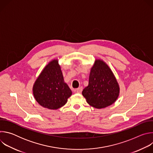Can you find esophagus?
I'll use <instances>...</instances> for the list:
<instances>
[{
	"instance_id": "1",
	"label": "esophagus",
	"mask_w": 153,
	"mask_h": 153,
	"mask_svg": "<svg viewBox=\"0 0 153 153\" xmlns=\"http://www.w3.org/2000/svg\"><path fill=\"white\" fill-rule=\"evenodd\" d=\"M82 90H83V88H82V87H80V88H77V89L76 90V92H77V93H79V94L81 93H82Z\"/></svg>"
}]
</instances>
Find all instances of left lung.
<instances>
[{"instance_id": "8db88e82", "label": "left lung", "mask_w": 153, "mask_h": 153, "mask_svg": "<svg viewBox=\"0 0 153 153\" xmlns=\"http://www.w3.org/2000/svg\"><path fill=\"white\" fill-rule=\"evenodd\" d=\"M120 86L111 68L103 60L97 59L91 68L88 85L83 89V96L94 108L110 106L119 97Z\"/></svg>"}]
</instances>
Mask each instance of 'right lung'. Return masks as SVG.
Wrapping results in <instances>:
<instances>
[{"instance_id": "add662e5", "label": "right lung", "mask_w": 153, "mask_h": 153, "mask_svg": "<svg viewBox=\"0 0 153 153\" xmlns=\"http://www.w3.org/2000/svg\"><path fill=\"white\" fill-rule=\"evenodd\" d=\"M33 93L36 102L49 110H57L67 103L72 91L64 81L57 59L42 70L34 83Z\"/></svg>"}]
</instances>
